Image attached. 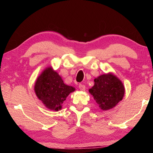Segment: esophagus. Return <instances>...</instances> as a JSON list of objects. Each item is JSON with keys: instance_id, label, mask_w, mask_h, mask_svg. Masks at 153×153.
<instances>
[{"instance_id": "34e87169", "label": "esophagus", "mask_w": 153, "mask_h": 153, "mask_svg": "<svg viewBox=\"0 0 153 153\" xmlns=\"http://www.w3.org/2000/svg\"><path fill=\"white\" fill-rule=\"evenodd\" d=\"M79 88L80 90H82V91H84L85 90H86V86H85V85L84 84H79Z\"/></svg>"}]
</instances>
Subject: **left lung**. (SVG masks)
I'll return each mask as SVG.
<instances>
[{
  "label": "left lung",
  "mask_w": 153,
  "mask_h": 153,
  "mask_svg": "<svg viewBox=\"0 0 153 153\" xmlns=\"http://www.w3.org/2000/svg\"><path fill=\"white\" fill-rule=\"evenodd\" d=\"M94 81V85L89 92L102 110L111 109L123 99L125 88L121 80L113 74H102Z\"/></svg>",
  "instance_id": "left-lung-1"
}]
</instances>
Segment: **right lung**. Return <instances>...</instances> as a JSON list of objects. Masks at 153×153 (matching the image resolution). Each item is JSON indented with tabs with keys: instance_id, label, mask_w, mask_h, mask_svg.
<instances>
[{
	"instance_id": "obj_1",
	"label": "right lung",
	"mask_w": 153,
	"mask_h": 153,
	"mask_svg": "<svg viewBox=\"0 0 153 153\" xmlns=\"http://www.w3.org/2000/svg\"><path fill=\"white\" fill-rule=\"evenodd\" d=\"M74 87L65 84L61 77L48 67L42 71L36 79L34 91L37 97L48 109L58 111L62 104L71 92Z\"/></svg>"
}]
</instances>
